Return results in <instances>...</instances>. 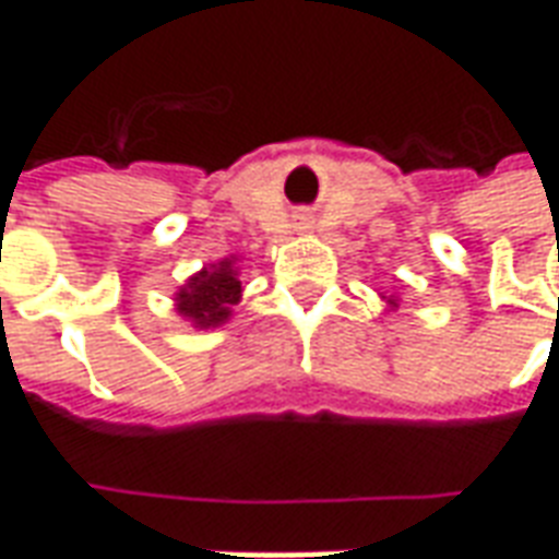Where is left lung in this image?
Wrapping results in <instances>:
<instances>
[{
  "label": "left lung",
  "instance_id": "left-lung-1",
  "mask_svg": "<svg viewBox=\"0 0 559 559\" xmlns=\"http://www.w3.org/2000/svg\"><path fill=\"white\" fill-rule=\"evenodd\" d=\"M389 305H395V299H389Z\"/></svg>",
  "mask_w": 559,
  "mask_h": 559
}]
</instances>
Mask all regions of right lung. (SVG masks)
I'll return each mask as SVG.
<instances>
[{
  "label": "right lung",
  "mask_w": 559,
  "mask_h": 559,
  "mask_svg": "<svg viewBox=\"0 0 559 559\" xmlns=\"http://www.w3.org/2000/svg\"><path fill=\"white\" fill-rule=\"evenodd\" d=\"M239 299H242L239 269L236 260L227 257L188 278L182 290L176 293V311L185 320H191L197 329H215L230 320L233 305Z\"/></svg>",
  "instance_id": "1"
}]
</instances>
